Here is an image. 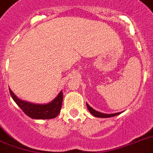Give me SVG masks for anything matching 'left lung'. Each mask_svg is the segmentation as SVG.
I'll return each instance as SVG.
<instances>
[{"label":"left lung","mask_w":153,"mask_h":153,"mask_svg":"<svg viewBox=\"0 0 153 153\" xmlns=\"http://www.w3.org/2000/svg\"><path fill=\"white\" fill-rule=\"evenodd\" d=\"M86 106L88 108V110L90 111L92 115L94 116L97 117H114V116H117V115H118L120 114L121 113H116V114H102V113H100V112H98L94 110L93 108H91L90 105H89L87 103H86Z\"/></svg>","instance_id":"left-lung-1"}]
</instances>
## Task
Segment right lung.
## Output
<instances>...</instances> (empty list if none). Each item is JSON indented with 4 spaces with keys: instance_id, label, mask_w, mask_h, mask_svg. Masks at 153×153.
<instances>
[{
    "instance_id": "add662e5",
    "label": "right lung",
    "mask_w": 153,
    "mask_h": 153,
    "mask_svg": "<svg viewBox=\"0 0 153 153\" xmlns=\"http://www.w3.org/2000/svg\"><path fill=\"white\" fill-rule=\"evenodd\" d=\"M9 93L14 102L22 109L24 113L31 118L34 119H51L56 117L59 114L63 98L62 92L61 91L59 95L48 104L37 105L20 100L10 89Z\"/></svg>"
}]
</instances>
